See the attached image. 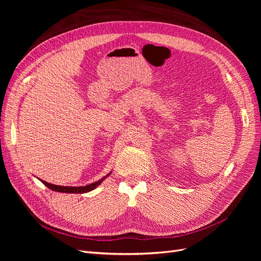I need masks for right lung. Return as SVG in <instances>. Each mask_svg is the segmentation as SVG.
I'll return each mask as SVG.
<instances>
[{
  "label": "right lung",
  "instance_id": "right-lung-1",
  "mask_svg": "<svg viewBox=\"0 0 261 261\" xmlns=\"http://www.w3.org/2000/svg\"><path fill=\"white\" fill-rule=\"evenodd\" d=\"M110 174H111V172L108 173L106 176L101 177V179L99 181H96L92 184H89V185H86V186H79V187H72V186H59V185H54V184H50V183H47L43 180H40L41 182H42L45 186H47V188L54 190V191H58V193H65V194H85V193H88V191H91L93 189H95L96 187H97L98 185H100V183L106 179L107 176H109Z\"/></svg>",
  "mask_w": 261,
  "mask_h": 261
}]
</instances>
